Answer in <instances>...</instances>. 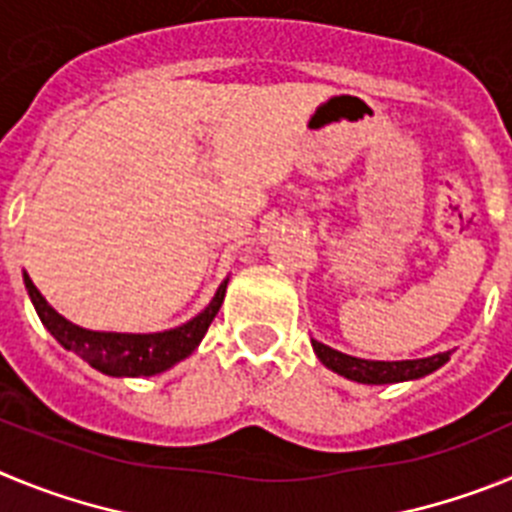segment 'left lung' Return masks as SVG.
<instances>
[{
    "mask_svg": "<svg viewBox=\"0 0 512 512\" xmlns=\"http://www.w3.org/2000/svg\"><path fill=\"white\" fill-rule=\"evenodd\" d=\"M312 351L318 354V359L328 366L330 372L341 374V377L351 379V382L361 384H395V382H410V379H420L425 374L441 369L449 361L451 351L443 354L428 356V359H408V361H369L356 359L336 351V348L325 346V343L312 338Z\"/></svg>",
    "mask_w": 512,
    "mask_h": 512,
    "instance_id": "obj_1",
    "label": "left lung"
}]
</instances>
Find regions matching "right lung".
<instances>
[{"instance_id": "1", "label": "right lung", "mask_w": 512, "mask_h": 512, "mask_svg": "<svg viewBox=\"0 0 512 512\" xmlns=\"http://www.w3.org/2000/svg\"><path fill=\"white\" fill-rule=\"evenodd\" d=\"M22 279H25L27 295L33 300L40 323L51 330V336L63 348H69L89 366H94L97 372L110 374V377H153L187 359L205 338L207 328L223 305L225 287H228V279H225L217 287L210 305L179 328L164 330V333H102V330H87L69 323L45 302L33 279L27 274H22Z\"/></svg>"}]
</instances>
